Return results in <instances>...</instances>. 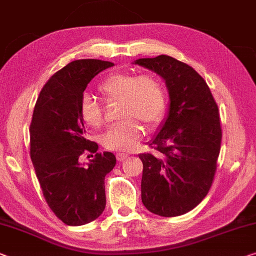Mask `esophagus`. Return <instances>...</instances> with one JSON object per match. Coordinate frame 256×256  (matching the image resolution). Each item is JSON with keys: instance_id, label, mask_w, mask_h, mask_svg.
I'll use <instances>...</instances> for the list:
<instances>
[{"instance_id": "34e87169", "label": "esophagus", "mask_w": 256, "mask_h": 256, "mask_svg": "<svg viewBox=\"0 0 256 256\" xmlns=\"http://www.w3.org/2000/svg\"><path fill=\"white\" fill-rule=\"evenodd\" d=\"M128 154L127 153H122V152H118L116 153V159L119 161H124L126 158H127Z\"/></svg>"}]
</instances>
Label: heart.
<instances>
[{"label": "heart", "instance_id": "b5f03b06", "mask_svg": "<svg viewBox=\"0 0 256 256\" xmlns=\"http://www.w3.org/2000/svg\"><path fill=\"white\" fill-rule=\"evenodd\" d=\"M98 92L108 103L121 102V122L108 129L102 143L108 150L132 151L142 140L145 124L154 130L167 111V94L162 82L152 74L113 73L98 84ZM80 116L86 124L100 128L105 122L104 108L94 98L81 102Z\"/></svg>", "mask_w": 256, "mask_h": 256}]
</instances>
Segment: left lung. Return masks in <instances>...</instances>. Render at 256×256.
<instances>
[{
    "label": "left lung",
    "mask_w": 256,
    "mask_h": 256,
    "mask_svg": "<svg viewBox=\"0 0 256 256\" xmlns=\"http://www.w3.org/2000/svg\"><path fill=\"white\" fill-rule=\"evenodd\" d=\"M166 81L170 106L166 122L143 162L142 202L153 214L172 218L199 205L213 184L221 150L222 128L218 104L206 81L186 62L170 56L140 58Z\"/></svg>",
    "instance_id": "left-lung-1"
}]
</instances>
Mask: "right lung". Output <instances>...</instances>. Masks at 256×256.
Instances as JSON below:
<instances>
[{
	"mask_svg": "<svg viewBox=\"0 0 256 256\" xmlns=\"http://www.w3.org/2000/svg\"><path fill=\"white\" fill-rule=\"evenodd\" d=\"M113 65L100 60L70 62L46 81L34 108L30 159L46 204L68 226L95 221L105 210L104 180L116 160L111 152L98 153L97 143L86 138L80 106L92 78ZM84 152L93 156L87 166L80 162Z\"/></svg>",
	"mask_w": 256,
	"mask_h": 256,
	"instance_id": "1",
	"label": "right lung"
}]
</instances>
